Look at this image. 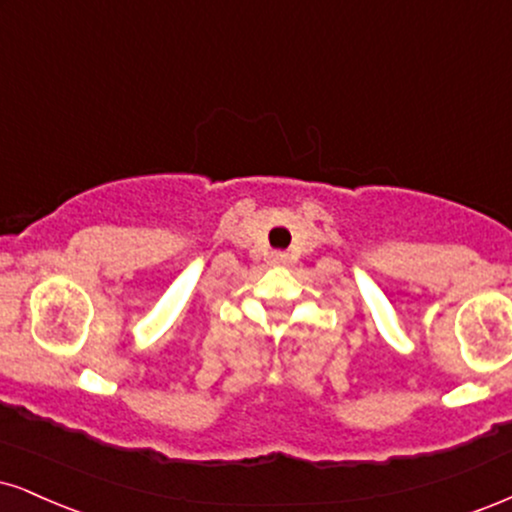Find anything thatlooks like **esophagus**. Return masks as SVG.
<instances>
[{"label": "esophagus", "mask_w": 512, "mask_h": 512, "mask_svg": "<svg viewBox=\"0 0 512 512\" xmlns=\"http://www.w3.org/2000/svg\"><path fill=\"white\" fill-rule=\"evenodd\" d=\"M270 261H273L275 266H285V263H289V254L287 251H273V254H270Z\"/></svg>", "instance_id": "obj_1"}]
</instances>
